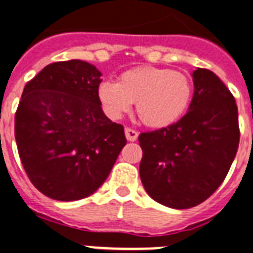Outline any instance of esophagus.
<instances>
[{
	"instance_id": "obj_1",
	"label": "esophagus",
	"mask_w": 253,
	"mask_h": 253,
	"mask_svg": "<svg viewBox=\"0 0 253 253\" xmlns=\"http://www.w3.org/2000/svg\"><path fill=\"white\" fill-rule=\"evenodd\" d=\"M125 137L130 142L137 141V138H138V131L131 128H125Z\"/></svg>"
}]
</instances>
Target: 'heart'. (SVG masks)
Here are the masks:
<instances>
[{
	"label": "heart",
	"instance_id": "b5f03b06",
	"mask_svg": "<svg viewBox=\"0 0 253 253\" xmlns=\"http://www.w3.org/2000/svg\"><path fill=\"white\" fill-rule=\"evenodd\" d=\"M193 97L186 75L168 68L142 66L125 71L118 83L104 81L98 98L108 118L120 119L135 102L137 115L151 128H167L182 118Z\"/></svg>",
	"mask_w": 253,
	"mask_h": 253
}]
</instances>
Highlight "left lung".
<instances>
[{
  "label": "left lung",
  "instance_id": "obj_1",
  "mask_svg": "<svg viewBox=\"0 0 253 253\" xmlns=\"http://www.w3.org/2000/svg\"><path fill=\"white\" fill-rule=\"evenodd\" d=\"M191 76L194 94L186 115L138 137L142 185L155 202L174 210L208 199L226 177L239 145L233 94L212 71L197 68Z\"/></svg>",
  "mask_w": 253,
  "mask_h": 253
}]
</instances>
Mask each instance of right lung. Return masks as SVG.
I'll list each match as a JSON object with an SVG mask.
<instances>
[{
    "label": "right lung",
    "instance_id": "add662e5",
    "mask_svg": "<svg viewBox=\"0 0 253 253\" xmlns=\"http://www.w3.org/2000/svg\"><path fill=\"white\" fill-rule=\"evenodd\" d=\"M101 76L72 59L49 64L24 86L15 114L19 156L31 182L51 199L95 193L126 143L123 125L102 111Z\"/></svg>",
    "mask_w": 253,
    "mask_h": 253
}]
</instances>
